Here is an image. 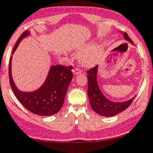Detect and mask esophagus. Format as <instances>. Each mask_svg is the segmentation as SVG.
Wrapping results in <instances>:
<instances>
[{
	"instance_id": "esophagus-1",
	"label": "esophagus",
	"mask_w": 153,
	"mask_h": 153,
	"mask_svg": "<svg viewBox=\"0 0 153 153\" xmlns=\"http://www.w3.org/2000/svg\"><path fill=\"white\" fill-rule=\"evenodd\" d=\"M74 74H78L81 73V69L79 68H74L72 70Z\"/></svg>"
}]
</instances>
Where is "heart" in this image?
Masks as SVG:
<instances>
[{
	"instance_id": "obj_1",
	"label": "heart",
	"mask_w": 153,
	"mask_h": 153,
	"mask_svg": "<svg viewBox=\"0 0 153 153\" xmlns=\"http://www.w3.org/2000/svg\"><path fill=\"white\" fill-rule=\"evenodd\" d=\"M99 54V50L97 49V50H90L83 53L80 56V59L84 65L89 67V66H92L97 63Z\"/></svg>"
}]
</instances>
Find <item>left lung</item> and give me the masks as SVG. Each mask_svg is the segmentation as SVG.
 <instances>
[{"label": "left lung", "mask_w": 153, "mask_h": 153, "mask_svg": "<svg viewBox=\"0 0 153 153\" xmlns=\"http://www.w3.org/2000/svg\"><path fill=\"white\" fill-rule=\"evenodd\" d=\"M126 40L133 44L127 33L123 34ZM98 65L87 71L88 90L87 94L91 108L98 114L103 116H113L126 110L133 102V99L124 102H114L107 99L101 93L97 82Z\"/></svg>", "instance_id": "8db88e82"}]
</instances>
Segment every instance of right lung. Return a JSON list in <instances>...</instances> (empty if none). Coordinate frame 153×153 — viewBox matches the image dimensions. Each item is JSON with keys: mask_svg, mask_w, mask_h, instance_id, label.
Segmentation results:
<instances>
[{"mask_svg": "<svg viewBox=\"0 0 153 153\" xmlns=\"http://www.w3.org/2000/svg\"><path fill=\"white\" fill-rule=\"evenodd\" d=\"M24 31L19 37L13 50V54L22 38L29 35ZM11 59L9 61V81L13 93L25 108L39 116H52L59 112L63 105L68 86L72 79V66L55 65L51 67L48 78L39 89L33 92L19 91L15 85L11 75Z\"/></svg>", "mask_w": 153, "mask_h": 153, "instance_id": "right-lung-1", "label": "right lung"}]
</instances>
